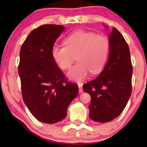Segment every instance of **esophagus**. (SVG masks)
Masks as SVG:
<instances>
[{
  "instance_id": "esophagus-1",
  "label": "esophagus",
  "mask_w": 147,
  "mask_h": 147,
  "mask_svg": "<svg viewBox=\"0 0 147 147\" xmlns=\"http://www.w3.org/2000/svg\"><path fill=\"white\" fill-rule=\"evenodd\" d=\"M78 87H79V92L80 94L83 92V89H82V84L78 83Z\"/></svg>"
}]
</instances>
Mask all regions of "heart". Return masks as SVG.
I'll return each instance as SVG.
<instances>
[{"mask_svg":"<svg viewBox=\"0 0 147 147\" xmlns=\"http://www.w3.org/2000/svg\"><path fill=\"white\" fill-rule=\"evenodd\" d=\"M64 45H54L51 57L61 69L71 67L76 55L78 63L67 73L69 79L80 82L90 71L100 73L105 67L110 53L109 39L94 32L77 31L64 39Z\"/></svg>","mask_w":147,"mask_h":147,"instance_id":"b5f03b06","label":"heart"}]
</instances>
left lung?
I'll list each match as a JSON object with an SVG mask.
<instances>
[{
    "label": "left lung",
    "instance_id": "obj_1",
    "mask_svg": "<svg viewBox=\"0 0 147 147\" xmlns=\"http://www.w3.org/2000/svg\"><path fill=\"white\" fill-rule=\"evenodd\" d=\"M109 59L101 74L83 85L91 96L90 118L104 123L123 111L132 92V65L129 47L122 34L113 28L109 36Z\"/></svg>",
    "mask_w": 147,
    "mask_h": 147
}]
</instances>
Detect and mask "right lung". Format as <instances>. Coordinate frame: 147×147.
I'll list each match as a JSON object with an SVG mask.
<instances>
[{"mask_svg": "<svg viewBox=\"0 0 147 147\" xmlns=\"http://www.w3.org/2000/svg\"><path fill=\"white\" fill-rule=\"evenodd\" d=\"M65 27L43 25L33 30L20 50L18 72L23 101L39 121L53 124L65 118L78 94L51 57V49Z\"/></svg>", "mask_w": 147, "mask_h": 147, "instance_id": "1", "label": "right lung"}]
</instances>
